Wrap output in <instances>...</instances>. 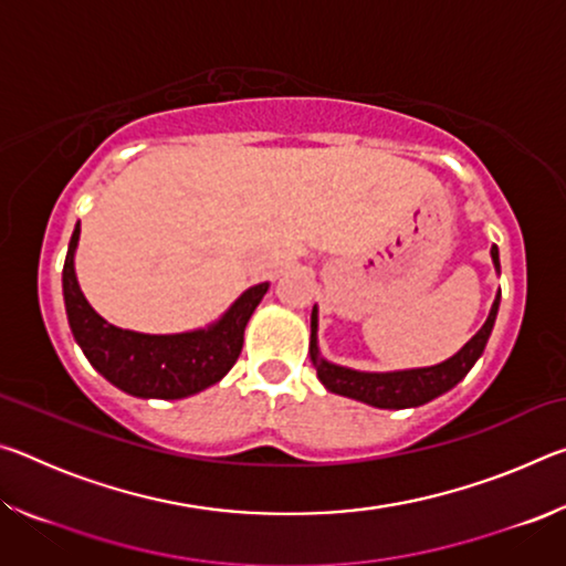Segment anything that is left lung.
<instances>
[{"instance_id":"obj_1","label":"left lung","mask_w":566,"mask_h":566,"mask_svg":"<svg viewBox=\"0 0 566 566\" xmlns=\"http://www.w3.org/2000/svg\"><path fill=\"white\" fill-rule=\"evenodd\" d=\"M492 262L494 270L500 272V249L492 247ZM500 300L502 292H496V300L490 310V317H486L484 327L479 329L472 339H469L462 349H459L454 357H449L442 364H434V367H421V369H401V371H357L349 367H339V364L327 361L319 354L317 344V306L312 310V339H310V357L314 369H317V377L324 387L334 395L349 397L364 401V405L379 407V409H407V407H419L427 405V401L437 399L444 395L459 381L467 377V371L474 367V361L482 357L486 347V339L494 329L496 312H500Z\"/></svg>"}]
</instances>
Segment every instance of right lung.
I'll return each instance as SVG.
<instances>
[{"instance_id": "right-lung-1", "label": "right lung", "mask_w": 566, "mask_h": 566, "mask_svg": "<svg viewBox=\"0 0 566 566\" xmlns=\"http://www.w3.org/2000/svg\"><path fill=\"white\" fill-rule=\"evenodd\" d=\"M74 227L62 270L66 319L84 357L114 387L142 399H185L217 385L242 352L244 327L270 284H254L207 329L181 334H142L102 319L84 300L74 274Z\"/></svg>"}]
</instances>
